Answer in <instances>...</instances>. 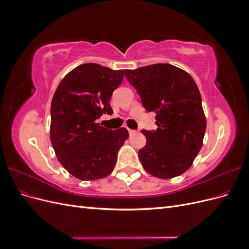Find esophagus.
Listing matches in <instances>:
<instances>
[{"label": "esophagus", "mask_w": 249, "mask_h": 249, "mask_svg": "<svg viewBox=\"0 0 249 249\" xmlns=\"http://www.w3.org/2000/svg\"><path fill=\"white\" fill-rule=\"evenodd\" d=\"M127 131H129V134L131 135V136H133V135H135L137 133L136 130H131V129H127Z\"/></svg>", "instance_id": "obj_1"}]
</instances>
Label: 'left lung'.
<instances>
[{
	"label": "left lung",
	"instance_id": "left-lung-1",
	"mask_svg": "<svg viewBox=\"0 0 249 249\" xmlns=\"http://www.w3.org/2000/svg\"><path fill=\"white\" fill-rule=\"evenodd\" d=\"M147 112H156L157 130L141 133L146 144L139 159L149 175L171 178L190 168L202 146L206 117L196 83L185 71L166 63L125 70Z\"/></svg>",
	"mask_w": 249,
	"mask_h": 249
}]
</instances>
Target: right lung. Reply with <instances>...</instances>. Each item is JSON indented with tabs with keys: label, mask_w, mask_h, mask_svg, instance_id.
Here are the masks:
<instances>
[{
	"label": "right lung",
	"mask_w": 249,
	"mask_h": 249,
	"mask_svg": "<svg viewBox=\"0 0 249 249\" xmlns=\"http://www.w3.org/2000/svg\"><path fill=\"white\" fill-rule=\"evenodd\" d=\"M124 71L96 63L77 66L60 82L51 104V142L62 166L82 180L109 176L117 153L129 138L125 127L108 130L96 124L111 115L110 99Z\"/></svg>",
	"instance_id": "obj_1"
}]
</instances>
